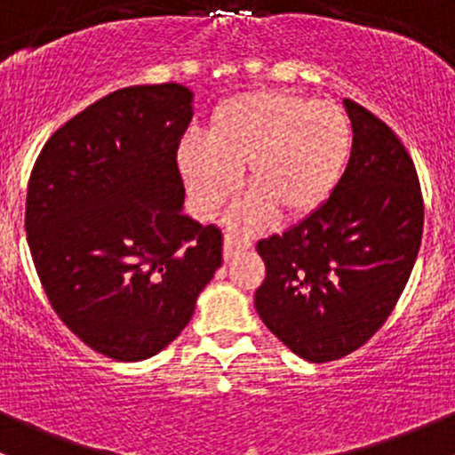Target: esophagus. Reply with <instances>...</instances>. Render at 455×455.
Returning <instances> with one entry per match:
<instances>
[{
    "instance_id": "obj_1",
    "label": "esophagus",
    "mask_w": 455,
    "mask_h": 455,
    "mask_svg": "<svg viewBox=\"0 0 455 455\" xmlns=\"http://www.w3.org/2000/svg\"><path fill=\"white\" fill-rule=\"evenodd\" d=\"M251 243L247 238H236L232 234H226V241H223V259L232 260L238 251H245L250 250Z\"/></svg>"
}]
</instances>
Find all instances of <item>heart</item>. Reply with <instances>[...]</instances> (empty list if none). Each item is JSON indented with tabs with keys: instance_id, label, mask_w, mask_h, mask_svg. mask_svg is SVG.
<instances>
[{
	"instance_id": "heart-1",
	"label": "heart",
	"mask_w": 455,
	"mask_h": 455,
	"mask_svg": "<svg viewBox=\"0 0 455 455\" xmlns=\"http://www.w3.org/2000/svg\"><path fill=\"white\" fill-rule=\"evenodd\" d=\"M353 148V129L339 105L302 93L260 89L228 98L210 116L204 140L186 138L177 168L201 214H212L245 171L251 196L229 223L259 228L271 214L296 221L335 193Z\"/></svg>"
}]
</instances>
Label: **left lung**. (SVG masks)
<instances>
[{
  "label": "left lung",
  "instance_id": "left-lung-1",
  "mask_svg": "<svg viewBox=\"0 0 455 455\" xmlns=\"http://www.w3.org/2000/svg\"><path fill=\"white\" fill-rule=\"evenodd\" d=\"M348 166L320 210L256 245L267 275L254 296L265 326L311 363L363 346L405 289L423 236L410 153L386 123L344 100Z\"/></svg>",
  "mask_w": 455,
  "mask_h": 455
}]
</instances>
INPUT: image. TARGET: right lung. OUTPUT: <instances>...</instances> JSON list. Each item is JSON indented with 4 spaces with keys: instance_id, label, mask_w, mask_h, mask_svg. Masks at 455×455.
Listing matches in <instances>:
<instances>
[{
    "instance_id": "1",
    "label": "right lung",
    "mask_w": 455,
    "mask_h": 455,
    "mask_svg": "<svg viewBox=\"0 0 455 455\" xmlns=\"http://www.w3.org/2000/svg\"><path fill=\"white\" fill-rule=\"evenodd\" d=\"M193 92L124 87L48 140L32 168L26 234L63 324L105 357L166 348L223 262V236L184 214L177 147Z\"/></svg>"
}]
</instances>
